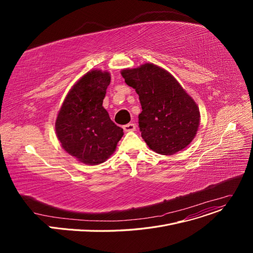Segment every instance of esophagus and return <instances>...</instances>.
I'll return each mask as SVG.
<instances>
[{"label": "esophagus", "mask_w": 253, "mask_h": 253, "mask_svg": "<svg viewBox=\"0 0 253 253\" xmlns=\"http://www.w3.org/2000/svg\"><path fill=\"white\" fill-rule=\"evenodd\" d=\"M123 129H124L125 132H132V131H134L136 129V126L133 123H129V124L125 125L123 127Z\"/></svg>", "instance_id": "34e87169"}]
</instances>
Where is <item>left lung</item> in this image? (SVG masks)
<instances>
[{"label": "left lung", "instance_id": "left-lung-1", "mask_svg": "<svg viewBox=\"0 0 253 253\" xmlns=\"http://www.w3.org/2000/svg\"><path fill=\"white\" fill-rule=\"evenodd\" d=\"M121 75L139 96L138 123L148 147L161 155L187 148L200 125V111L177 80L154 63L125 69Z\"/></svg>", "mask_w": 253, "mask_h": 253}]
</instances>
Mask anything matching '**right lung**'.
I'll list each match as a JSON object with an SVG mask.
<instances>
[{
  "label": "right lung",
  "mask_w": 253,
  "mask_h": 253,
  "mask_svg": "<svg viewBox=\"0 0 253 253\" xmlns=\"http://www.w3.org/2000/svg\"><path fill=\"white\" fill-rule=\"evenodd\" d=\"M111 74L92 70L78 80L66 94L55 121L62 149L87 165L105 162L124 132L102 106Z\"/></svg>",
  "instance_id": "1"
}]
</instances>
